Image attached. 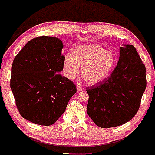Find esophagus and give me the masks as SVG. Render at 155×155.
Here are the masks:
<instances>
[{"instance_id":"esophagus-1","label":"esophagus","mask_w":155,"mask_h":155,"mask_svg":"<svg viewBox=\"0 0 155 155\" xmlns=\"http://www.w3.org/2000/svg\"><path fill=\"white\" fill-rule=\"evenodd\" d=\"M76 89H77V92H80L81 91H82V87H81V85H79V84L76 85Z\"/></svg>"}]
</instances>
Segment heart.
I'll use <instances>...</instances> for the list:
<instances>
[{
  "mask_svg": "<svg viewBox=\"0 0 155 155\" xmlns=\"http://www.w3.org/2000/svg\"><path fill=\"white\" fill-rule=\"evenodd\" d=\"M115 56L98 45H78L72 54H66L63 72L69 79H74L81 66V76L87 84H94L103 81L110 74L115 64Z\"/></svg>",
  "mask_w": 155,
  "mask_h": 155,
  "instance_id": "b5f03b06",
  "label": "heart"
}]
</instances>
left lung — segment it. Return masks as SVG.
<instances>
[{
    "label": "left lung",
    "instance_id": "8db88e82",
    "mask_svg": "<svg viewBox=\"0 0 155 155\" xmlns=\"http://www.w3.org/2000/svg\"><path fill=\"white\" fill-rule=\"evenodd\" d=\"M117 66L108 77L86 88L87 112L98 127L111 128L124 124L140 107L147 87L146 67L132 45L120 48Z\"/></svg>",
    "mask_w": 155,
    "mask_h": 155
}]
</instances>
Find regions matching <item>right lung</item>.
Wrapping results in <instances>:
<instances>
[{"mask_svg": "<svg viewBox=\"0 0 155 155\" xmlns=\"http://www.w3.org/2000/svg\"><path fill=\"white\" fill-rule=\"evenodd\" d=\"M63 44L57 37L32 39L15 57L10 87L22 117L34 124L50 126L64 113L76 93L72 81L62 76Z\"/></svg>", "mask_w": 155, "mask_h": 155, "instance_id": "right-lung-1", "label": "right lung"}]
</instances>
